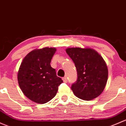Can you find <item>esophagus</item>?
Returning <instances> with one entry per match:
<instances>
[{
  "label": "esophagus",
  "mask_w": 126,
  "mask_h": 126,
  "mask_svg": "<svg viewBox=\"0 0 126 126\" xmlns=\"http://www.w3.org/2000/svg\"><path fill=\"white\" fill-rule=\"evenodd\" d=\"M62 79H63V82H64V83H66V82H67V78H66V77H63Z\"/></svg>",
  "instance_id": "esophagus-1"
}]
</instances>
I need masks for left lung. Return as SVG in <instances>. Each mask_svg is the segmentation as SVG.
I'll use <instances>...</instances> for the list:
<instances>
[{
  "label": "left lung",
  "mask_w": 126,
  "mask_h": 126,
  "mask_svg": "<svg viewBox=\"0 0 126 126\" xmlns=\"http://www.w3.org/2000/svg\"><path fill=\"white\" fill-rule=\"evenodd\" d=\"M66 53L75 63L77 80L71 86L77 97L90 101L104 91L108 79L105 61L97 51L90 47H68Z\"/></svg>",
  "instance_id": "obj_1"
}]
</instances>
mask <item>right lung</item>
I'll use <instances>...</instances> for the list:
<instances>
[{
  "label": "right lung",
  "mask_w": 126,
  "mask_h": 126,
  "mask_svg": "<svg viewBox=\"0 0 126 126\" xmlns=\"http://www.w3.org/2000/svg\"><path fill=\"white\" fill-rule=\"evenodd\" d=\"M55 47L35 49L23 59L17 74L18 85L31 101L44 104L55 96L63 80L51 66Z\"/></svg>",
  "instance_id": "obj_1"
}]
</instances>
